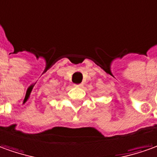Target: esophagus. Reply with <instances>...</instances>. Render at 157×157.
Segmentation results:
<instances>
[{
	"instance_id": "34e87169",
	"label": "esophagus",
	"mask_w": 157,
	"mask_h": 157,
	"mask_svg": "<svg viewBox=\"0 0 157 157\" xmlns=\"http://www.w3.org/2000/svg\"><path fill=\"white\" fill-rule=\"evenodd\" d=\"M75 86H79V87H82L83 86V83H80V84H74Z\"/></svg>"
}]
</instances>
